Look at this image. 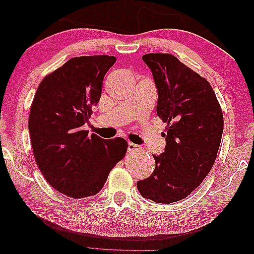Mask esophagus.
<instances>
[{
	"label": "esophagus",
	"instance_id": "esophagus-1",
	"mask_svg": "<svg viewBox=\"0 0 254 254\" xmlns=\"http://www.w3.org/2000/svg\"><path fill=\"white\" fill-rule=\"evenodd\" d=\"M139 148V146L138 145H136V144H134V143H128V147H127V149L129 152H134V151H136V149H138Z\"/></svg>",
	"mask_w": 254,
	"mask_h": 254
}]
</instances>
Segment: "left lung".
Listing matches in <instances>:
<instances>
[{"label":"left lung","instance_id":"8db88e82","mask_svg":"<svg viewBox=\"0 0 254 254\" xmlns=\"http://www.w3.org/2000/svg\"><path fill=\"white\" fill-rule=\"evenodd\" d=\"M157 89V116L168 123L164 152L155 169L137 181L144 198L160 203L182 200L207 177L221 145L224 120L208 81L170 54H146Z\"/></svg>","mask_w":254,"mask_h":254}]
</instances>
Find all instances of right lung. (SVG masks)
I'll use <instances>...</instances> for the list:
<instances>
[{
    "label": "right lung",
    "mask_w": 254,
    "mask_h": 254,
    "mask_svg": "<svg viewBox=\"0 0 254 254\" xmlns=\"http://www.w3.org/2000/svg\"><path fill=\"white\" fill-rule=\"evenodd\" d=\"M115 56L74 57L44 77L29 115L36 163L54 189L70 198L97 194L126 154L122 137L103 139L83 129L99 102Z\"/></svg>",
    "instance_id": "1"
}]
</instances>
